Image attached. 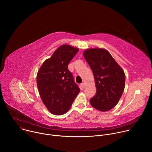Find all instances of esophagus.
<instances>
[{
	"mask_svg": "<svg viewBox=\"0 0 152 152\" xmlns=\"http://www.w3.org/2000/svg\"><path fill=\"white\" fill-rule=\"evenodd\" d=\"M81 86L82 88H85V84L84 83H82L81 84Z\"/></svg>",
	"mask_w": 152,
	"mask_h": 152,
	"instance_id": "1",
	"label": "esophagus"
}]
</instances>
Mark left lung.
<instances>
[{
	"label": "left lung",
	"instance_id": "8db88e82",
	"mask_svg": "<svg viewBox=\"0 0 152 152\" xmlns=\"http://www.w3.org/2000/svg\"><path fill=\"white\" fill-rule=\"evenodd\" d=\"M83 56L92 71L96 88L90 103L98 110H110L118 103L124 92V71L106 49H88Z\"/></svg>",
	"mask_w": 152,
	"mask_h": 152
}]
</instances>
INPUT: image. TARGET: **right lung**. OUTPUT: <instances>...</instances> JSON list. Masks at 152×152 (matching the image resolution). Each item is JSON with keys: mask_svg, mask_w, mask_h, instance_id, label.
I'll list each match as a JSON object with an SVG mask.
<instances>
[{"mask_svg": "<svg viewBox=\"0 0 152 152\" xmlns=\"http://www.w3.org/2000/svg\"><path fill=\"white\" fill-rule=\"evenodd\" d=\"M78 51L77 48L63 45L43 62L38 71L37 85L40 98L54 115L66 113L80 91L67 68Z\"/></svg>", "mask_w": 152, "mask_h": 152, "instance_id": "obj_1", "label": "right lung"}]
</instances>
